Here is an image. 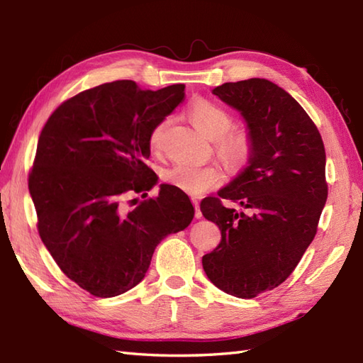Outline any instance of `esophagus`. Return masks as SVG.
<instances>
[{"label": "esophagus", "mask_w": 363, "mask_h": 363, "mask_svg": "<svg viewBox=\"0 0 363 363\" xmlns=\"http://www.w3.org/2000/svg\"><path fill=\"white\" fill-rule=\"evenodd\" d=\"M191 201H194V206H195V217L199 220L203 217V213H201V209H199V201L196 198H191Z\"/></svg>", "instance_id": "1"}]
</instances>
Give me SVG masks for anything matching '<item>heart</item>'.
Masks as SVG:
<instances>
[{"label": "heart", "instance_id": "obj_1", "mask_svg": "<svg viewBox=\"0 0 363 363\" xmlns=\"http://www.w3.org/2000/svg\"><path fill=\"white\" fill-rule=\"evenodd\" d=\"M187 115L194 126L211 140H218L220 152L230 164L238 165L250 152V142L242 133H229L230 115L211 99L195 98L187 107ZM169 120L159 121L150 134L151 150H159L164 142L165 130ZM164 181L169 186L179 189L190 195H199L203 191L218 186L221 173L212 165H191L186 162H177L164 173Z\"/></svg>", "mask_w": 363, "mask_h": 363}]
</instances>
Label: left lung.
<instances>
[{"mask_svg": "<svg viewBox=\"0 0 363 363\" xmlns=\"http://www.w3.org/2000/svg\"><path fill=\"white\" fill-rule=\"evenodd\" d=\"M213 95L240 112L250 152L218 198L201 201L204 218L221 230L203 268L215 287L250 299L287 279L317 234L328 199L326 152L309 115L274 82H226ZM221 199L247 212L225 208Z\"/></svg>", "mask_w": 363, "mask_h": 363, "instance_id": "1", "label": "left lung"}]
</instances>
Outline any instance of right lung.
<instances>
[{
  "instance_id": "right-lung-1",
  "label": "right lung",
  "mask_w": 363,
  "mask_h": 363,
  "mask_svg": "<svg viewBox=\"0 0 363 363\" xmlns=\"http://www.w3.org/2000/svg\"><path fill=\"white\" fill-rule=\"evenodd\" d=\"M184 89L101 84L60 104L38 137L29 174L38 234L59 268L94 296L135 287L156 246L194 220L190 198L169 184L135 207L123 204L129 191L146 195L157 184L145 164L150 134L182 101Z\"/></svg>"
}]
</instances>
